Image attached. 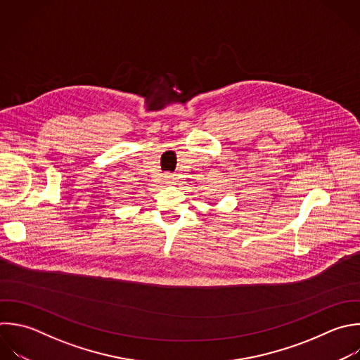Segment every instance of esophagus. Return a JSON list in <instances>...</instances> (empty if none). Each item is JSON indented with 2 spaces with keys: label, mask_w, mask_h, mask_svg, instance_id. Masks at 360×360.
<instances>
[{
  "label": "esophagus",
  "mask_w": 360,
  "mask_h": 360,
  "mask_svg": "<svg viewBox=\"0 0 360 360\" xmlns=\"http://www.w3.org/2000/svg\"><path fill=\"white\" fill-rule=\"evenodd\" d=\"M174 179V174H172V173H165L163 174V180L165 181H170V180H173Z\"/></svg>",
  "instance_id": "1"
}]
</instances>
